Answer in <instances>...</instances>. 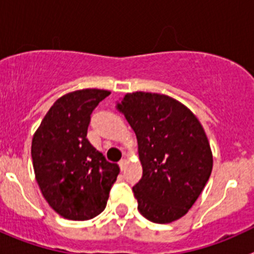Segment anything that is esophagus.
Returning <instances> with one entry per match:
<instances>
[{
	"label": "esophagus",
	"instance_id": "esophagus-1",
	"mask_svg": "<svg viewBox=\"0 0 254 254\" xmlns=\"http://www.w3.org/2000/svg\"><path fill=\"white\" fill-rule=\"evenodd\" d=\"M127 163H128V160H127V159H122V160L120 161V167H121V169H125L126 168V165H127Z\"/></svg>",
	"mask_w": 254,
	"mask_h": 254
}]
</instances>
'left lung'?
<instances>
[{
	"label": "left lung",
	"instance_id": "obj_1",
	"mask_svg": "<svg viewBox=\"0 0 254 254\" xmlns=\"http://www.w3.org/2000/svg\"><path fill=\"white\" fill-rule=\"evenodd\" d=\"M118 109L137 138L142 178L132 188L140 214L156 224L181 219L193 206L212 170L202 125L172 96L127 93Z\"/></svg>",
	"mask_w": 254,
	"mask_h": 254
}]
</instances>
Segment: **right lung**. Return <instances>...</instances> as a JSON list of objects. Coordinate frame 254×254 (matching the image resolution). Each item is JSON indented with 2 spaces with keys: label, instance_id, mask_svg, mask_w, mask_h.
<instances>
[{
  "label": "right lung",
  "instance_id": "obj_1",
  "mask_svg": "<svg viewBox=\"0 0 254 254\" xmlns=\"http://www.w3.org/2000/svg\"><path fill=\"white\" fill-rule=\"evenodd\" d=\"M111 91L82 89L58 98L31 141L35 181L53 210L64 219L90 220L107 206L120 174L86 138L90 114Z\"/></svg>",
  "mask_w": 254,
  "mask_h": 254
}]
</instances>
